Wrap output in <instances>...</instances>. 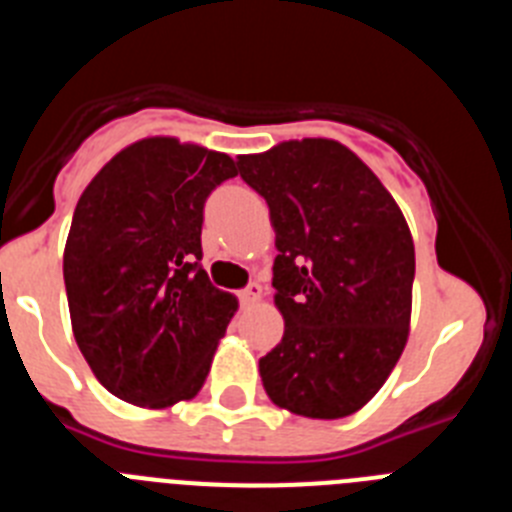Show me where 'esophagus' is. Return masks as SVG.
Returning a JSON list of instances; mask_svg holds the SVG:
<instances>
[{"instance_id": "34e87169", "label": "esophagus", "mask_w": 512, "mask_h": 512, "mask_svg": "<svg viewBox=\"0 0 512 512\" xmlns=\"http://www.w3.org/2000/svg\"><path fill=\"white\" fill-rule=\"evenodd\" d=\"M261 295H264V289H261V284L259 282H251L241 292V300H243V305H251V302H259Z\"/></svg>"}]
</instances>
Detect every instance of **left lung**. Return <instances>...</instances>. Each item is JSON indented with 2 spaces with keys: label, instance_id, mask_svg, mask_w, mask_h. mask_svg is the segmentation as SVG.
<instances>
[{
  "label": "left lung",
  "instance_id": "left-lung-1",
  "mask_svg": "<svg viewBox=\"0 0 512 512\" xmlns=\"http://www.w3.org/2000/svg\"><path fill=\"white\" fill-rule=\"evenodd\" d=\"M277 230L284 336L261 356L274 405L346 418L372 400L408 341L415 246L392 194L336 140H289L238 158Z\"/></svg>",
  "mask_w": 512,
  "mask_h": 512
}]
</instances>
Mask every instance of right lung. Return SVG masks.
<instances>
[{"label":"right lung","instance_id":"add662e5","mask_svg":"<svg viewBox=\"0 0 512 512\" xmlns=\"http://www.w3.org/2000/svg\"><path fill=\"white\" fill-rule=\"evenodd\" d=\"M233 176L225 153L146 138L79 197L63 253L71 328L120 400L169 408L200 392L238 307L202 269L205 202Z\"/></svg>","mask_w":512,"mask_h":512}]
</instances>
